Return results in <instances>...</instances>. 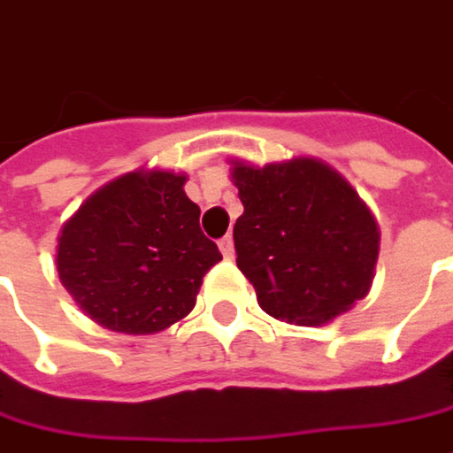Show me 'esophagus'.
Wrapping results in <instances>:
<instances>
[{"label": "esophagus", "mask_w": 453, "mask_h": 453, "mask_svg": "<svg viewBox=\"0 0 453 453\" xmlns=\"http://www.w3.org/2000/svg\"><path fill=\"white\" fill-rule=\"evenodd\" d=\"M218 246H220V253H223L226 258H233V256H235V246H233V238H230V235L220 238V241H218Z\"/></svg>", "instance_id": "esophagus-1"}]
</instances>
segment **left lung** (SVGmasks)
<instances>
[{"instance_id":"1","label":"left lung","mask_w":453,"mask_h":453,"mask_svg":"<svg viewBox=\"0 0 453 453\" xmlns=\"http://www.w3.org/2000/svg\"><path fill=\"white\" fill-rule=\"evenodd\" d=\"M230 164L243 202L233 227L235 264L264 312L295 326H326L366 297L380 227L341 173L310 156Z\"/></svg>"}]
</instances>
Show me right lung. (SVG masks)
<instances>
[{"instance_id": "obj_1", "label": "right lung", "mask_w": 453, "mask_h": 453, "mask_svg": "<svg viewBox=\"0 0 453 453\" xmlns=\"http://www.w3.org/2000/svg\"><path fill=\"white\" fill-rule=\"evenodd\" d=\"M184 173L138 169L96 189L61 227L56 269L94 323L148 335L187 318L223 258L200 230Z\"/></svg>"}]
</instances>
